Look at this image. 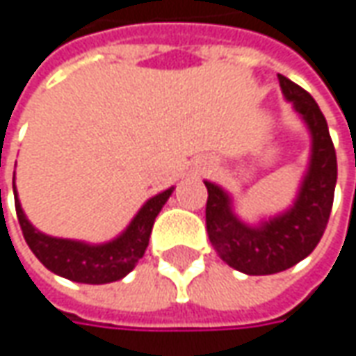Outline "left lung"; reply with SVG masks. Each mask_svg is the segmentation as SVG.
<instances>
[{
  "label": "left lung",
  "mask_w": 356,
  "mask_h": 356,
  "mask_svg": "<svg viewBox=\"0 0 356 356\" xmlns=\"http://www.w3.org/2000/svg\"><path fill=\"white\" fill-rule=\"evenodd\" d=\"M277 79L285 101L311 134L307 170L293 204L259 224H248L236 213L226 190L204 180L208 188L206 227L213 250L227 266L245 275L280 273L305 259L323 238L335 196L337 154L321 108L293 81L283 75Z\"/></svg>",
  "instance_id": "obj_1"
}]
</instances>
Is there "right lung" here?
<instances>
[{
    "label": "right lung",
    "instance_id": "right-lung-1",
    "mask_svg": "<svg viewBox=\"0 0 356 356\" xmlns=\"http://www.w3.org/2000/svg\"><path fill=\"white\" fill-rule=\"evenodd\" d=\"M172 192H174V186L146 200L143 208L130 220L127 229L115 239L104 241V243H87L79 239L53 238L39 232L23 212L21 202L17 198V190L13 184L15 212H17L21 232L29 250L35 253V257L47 267L49 271L61 275L65 280L89 283V285H103V283L122 280L136 267L138 259L148 248L154 220L162 210V206L168 202Z\"/></svg>",
    "mask_w": 356,
    "mask_h": 356
}]
</instances>
